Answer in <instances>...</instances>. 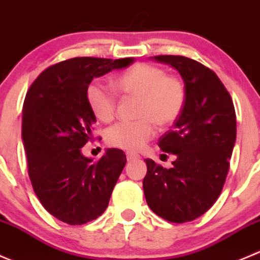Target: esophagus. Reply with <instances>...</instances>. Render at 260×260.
Returning <instances> with one entry per match:
<instances>
[{
    "instance_id": "esophagus-1",
    "label": "esophagus",
    "mask_w": 260,
    "mask_h": 260,
    "mask_svg": "<svg viewBox=\"0 0 260 260\" xmlns=\"http://www.w3.org/2000/svg\"><path fill=\"white\" fill-rule=\"evenodd\" d=\"M140 155L137 153H133V152H127V160L128 161H133V160H140Z\"/></svg>"
}]
</instances>
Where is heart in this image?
<instances>
[{
  "label": "heart",
  "instance_id": "1",
  "mask_svg": "<svg viewBox=\"0 0 260 260\" xmlns=\"http://www.w3.org/2000/svg\"><path fill=\"white\" fill-rule=\"evenodd\" d=\"M115 87L124 95L140 98L137 122H119L107 131V142L113 147L138 151L155 135L158 127L173 124L185 103L183 82L168 76L162 69L147 63L136 64L115 80ZM86 100L92 114L100 122L109 123L115 114V98L100 81L86 89Z\"/></svg>",
  "mask_w": 260,
  "mask_h": 260
}]
</instances>
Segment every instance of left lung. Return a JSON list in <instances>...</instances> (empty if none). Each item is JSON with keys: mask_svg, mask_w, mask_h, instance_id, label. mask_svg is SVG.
I'll return each mask as SVG.
<instances>
[{"mask_svg": "<svg viewBox=\"0 0 260 260\" xmlns=\"http://www.w3.org/2000/svg\"><path fill=\"white\" fill-rule=\"evenodd\" d=\"M179 72L185 103L173 129L158 140L175 155L170 169L146 158L143 191L148 207L161 218L183 223L207 212L220 196L236 141L233 99L217 75L183 55H156Z\"/></svg>", "mask_w": 260, "mask_h": 260, "instance_id": "left-lung-1", "label": "left lung"}]
</instances>
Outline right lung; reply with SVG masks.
Instances as JSON below:
<instances>
[{"label":"right lung","instance_id":"add662e5","mask_svg":"<svg viewBox=\"0 0 260 260\" xmlns=\"http://www.w3.org/2000/svg\"><path fill=\"white\" fill-rule=\"evenodd\" d=\"M133 62V58H71L44 70L27 91L21 137L30 180L43 207L62 222L84 225L109 205L127 158L118 148H107L99 161L82 155L96 122L86 89L95 77Z\"/></svg>","mask_w":260,"mask_h":260}]
</instances>
